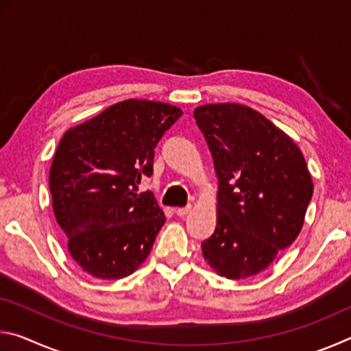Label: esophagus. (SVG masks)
<instances>
[{"instance_id": "34e87169", "label": "esophagus", "mask_w": 351, "mask_h": 351, "mask_svg": "<svg viewBox=\"0 0 351 351\" xmlns=\"http://www.w3.org/2000/svg\"><path fill=\"white\" fill-rule=\"evenodd\" d=\"M189 212H190V207H176L175 209V213L178 217H186Z\"/></svg>"}]
</instances>
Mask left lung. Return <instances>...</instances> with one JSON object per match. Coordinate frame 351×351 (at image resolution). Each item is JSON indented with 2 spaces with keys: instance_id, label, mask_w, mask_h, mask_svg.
I'll return each instance as SVG.
<instances>
[{
  "instance_id": "left-lung-1",
  "label": "left lung",
  "mask_w": 351,
  "mask_h": 351,
  "mask_svg": "<svg viewBox=\"0 0 351 351\" xmlns=\"http://www.w3.org/2000/svg\"><path fill=\"white\" fill-rule=\"evenodd\" d=\"M218 176L217 228L201 245L218 276L260 274L304 226L313 181L300 148L258 111L209 104L193 111Z\"/></svg>"
}]
</instances>
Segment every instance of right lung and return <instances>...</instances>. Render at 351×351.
<instances>
[{
  "label": "right lung",
  "instance_id": "right-lung-1",
  "mask_svg": "<svg viewBox=\"0 0 351 351\" xmlns=\"http://www.w3.org/2000/svg\"><path fill=\"white\" fill-rule=\"evenodd\" d=\"M181 114L175 105L128 99L58 142L49 171L52 209L69 255L90 276L119 280L150 254L165 215L138 186L152 176L154 148Z\"/></svg>",
  "mask_w": 351,
  "mask_h": 351
}]
</instances>
